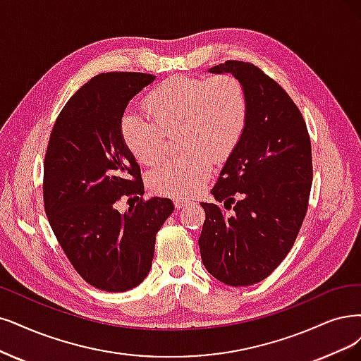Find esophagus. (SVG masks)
<instances>
[{"label":"esophagus","instance_id":"esophagus-1","mask_svg":"<svg viewBox=\"0 0 361 361\" xmlns=\"http://www.w3.org/2000/svg\"><path fill=\"white\" fill-rule=\"evenodd\" d=\"M189 204H190V201H188V199H176V201H173V205H176L177 209L184 208L185 205H189Z\"/></svg>","mask_w":361,"mask_h":361}]
</instances>
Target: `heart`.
Returning <instances> with one entry per match:
<instances>
[{"mask_svg": "<svg viewBox=\"0 0 361 361\" xmlns=\"http://www.w3.org/2000/svg\"><path fill=\"white\" fill-rule=\"evenodd\" d=\"M150 118L125 114L120 132L142 165L165 154L166 133L177 132L183 153L156 168L150 188L165 196L196 193L211 173L212 160L223 162L241 141L248 122V98L241 80L232 74L209 78L176 75L153 87L144 99Z\"/></svg>", "mask_w": 361, "mask_h": 361, "instance_id": "b5f03b06", "label": "heart"}]
</instances>
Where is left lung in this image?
I'll return each instance as SVG.
<instances>
[{
	"instance_id": "1",
	"label": "left lung",
	"mask_w": 361,
	"mask_h": 361,
	"mask_svg": "<svg viewBox=\"0 0 361 361\" xmlns=\"http://www.w3.org/2000/svg\"><path fill=\"white\" fill-rule=\"evenodd\" d=\"M209 73L241 80L248 122L211 190L219 202L201 204L199 250L212 276L245 287L268 278L296 241L312 185L311 140L298 105L255 63L226 61ZM221 202L235 204L232 216Z\"/></svg>"
}]
</instances>
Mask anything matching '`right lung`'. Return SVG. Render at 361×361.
Here are the masks:
<instances>
[{"instance_id": "1", "label": "right lung", "mask_w": 361, "mask_h": 361, "mask_svg": "<svg viewBox=\"0 0 361 361\" xmlns=\"http://www.w3.org/2000/svg\"><path fill=\"white\" fill-rule=\"evenodd\" d=\"M145 73H102L61 110L44 156L43 199L50 228L75 272L104 291H128L149 275L156 233L172 214L168 197L144 195L140 165L120 132L128 102L154 82ZM132 201V199H129Z\"/></svg>"}]
</instances>
